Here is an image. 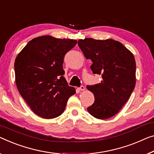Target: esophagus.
Listing matches in <instances>:
<instances>
[{
  "mask_svg": "<svg viewBox=\"0 0 154 154\" xmlns=\"http://www.w3.org/2000/svg\"><path fill=\"white\" fill-rule=\"evenodd\" d=\"M78 90L79 91H84L85 90V87L84 86H81L79 88H78Z\"/></svg>",
  "mask_w": 154,
  "mask_h": 154,
  "instance_id": "obj_1",
  "label": "esophagus"
}]
</instances>
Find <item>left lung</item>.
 <instances>
[{
    "mask_svg": "<svg viewBox=\"0 0 154 154\" xmlns=\"http://www.w3.org/2000/svg\"><path fill=\"white\" fill-rule=\"evenodd\" d=\"M78 45L85 57L93 61V72L102 77L100 84L86 86L95 96V102L87 110L95 118L109 119L120 111L136 86L134 54L113 39L86 38L78 41Z\"/></svg>",
    "mask_w": 154,
    "mask_h": 154,
    "instance_id": "left-lung-1",
    "label": "left lung"
}]
</instances>
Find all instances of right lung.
<instances>
[{
  "instance_id": "right-lung-1",
  "label": "right lung",
  "mask_w": 154,
  "mask_h": 154,
  "mask_svg": "<svg viewBox=\"0 0 154 154\" xmlns=\"http://www.w3.org/2000/svg\"><path fill=\"white\" fill-rule=\"evenodd\" d=\"M77 41L41 36L29 41L14 62L15 81L20 95L34 113L45 119L63 113L75 89L63 75L65 54Z\"/></svg>"
}]
</instances>
